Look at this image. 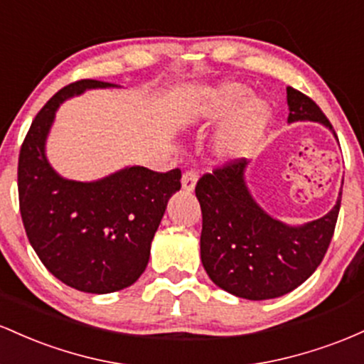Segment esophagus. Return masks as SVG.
Masks as SVG:
<instances>
[{
    "mask_svg": "<svg viewBox=\"0 0 364 364\" xmlns=\"http://www.w3.org/2000/svg\"><path fill=\"white\" fill-rule=\"evenodd\" d=\"M198 178H199V173L194 168H189V170L183 171V175H182V187H183V191H187V193L194 191Z\"/></svg>",
    "mask_w": 364,
    "mask_h": 364,
    "instance_id": "34e87169",
    "label": "esophagus"
}]
</instances>
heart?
<instances>
[{
    "mask_svg": "<svg viewBox=\"0 0 364 364\" xmlns=\"http://www.w3.org/2000/svg\"><path fill=\"white\" fill-rule=\"evenodd\" d=\"M251 96L249 87L237 82H227L211 89L203 96L198 117L203 120H222L234 113ZM268 122V109L261 101L249 103L237 113L228 127L216 139V151L222 156H239L256 142Z\"/></svg>",
    "mask_w": 364,
    "mask_h": 364,
    "instance_id": "1",
    "label": "heart"
}]
</instances>
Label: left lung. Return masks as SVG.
Instances as JSON below:
<instances>
[{
    "label": "left lung",
    "mask_w": 364,
    "mask_h": 364,
    "mask_svg": "<svg viewBox=\"0 0 364 364\" xmlns=\"http://www.w3.org/2000/svg\"><path fill=\"white\" fill-rule=\"evenodd\" d=\"M289 122L332 124L309 96L287 87ZM246 158L204 173L196 183L203 213L201 261L210 279L244 299L280 297L299 287L320 267L336 230L341 198L333 210L304 227H287L255 203L244 183Z\"/></svg>",
    "instance_id": "8db88e82"
}]
</instances>
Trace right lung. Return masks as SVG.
Masks as SVG:
<instances>
[{
  "label": "right lung",
  "instance_id": "obj_1",
  "mask_svg": "<svg viewBox=\"0 0 364 364\" xmlns=\"http://www.w3.org/2000/svg\"><path fill=\"white\" fill-rule=\"evenodd\" d=\"M80 79L65 85L32 120L18 154V204L28 242L44 267L68 287L108 294L129 287L146 270L151 240L181 168L130 166L97 182L65 181L44 156L60 103L85 89L109 87Z\"/></svg>",
  "mask_w": 364,
  "mask_h": 364
}]
</instances>
